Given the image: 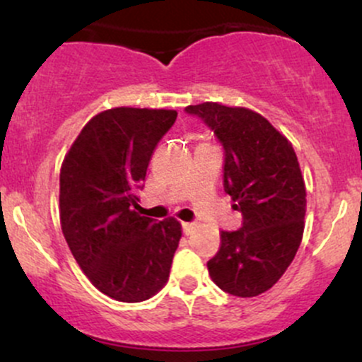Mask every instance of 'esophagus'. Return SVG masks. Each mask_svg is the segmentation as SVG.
<instances>
[{
	"mask_svg": "<svg viewBox=\"0 0 362 362\" xmlns=\"http://www.w3.org/2000/svg\"><path fill=\"white\" fill-rule=\"evenodd\" d=\"M194 230H195V224L194 223H182V231H184L187 236L192 235Z\"/></svg>",
	"mask_w": 362,
	"mask_h": 362,
	"instance_id": "34e87169",
	"label": "esophagus"
}]
</instances>
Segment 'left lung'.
Segmentation results:
<instances>
[{
	"mask_svg": "<svg viewBox=\"0 0 362 362\" xmlns=\"http://www.w3.org/2000/svg\"><path fill=\"white\" fill-rule=\"evenodd\" d=\"M185 112L204 120L221 143L224 192L242 213L238 230L221 231L209 276L233 296H259L281 279L303 238L306 189L296 153L253 110L204 102Z\"/></svg>",
	"mask_w": 362,
	"mask_h": 362,
	"instance_id": "obj_1",
	"label": "left lung"
}]
</instances>
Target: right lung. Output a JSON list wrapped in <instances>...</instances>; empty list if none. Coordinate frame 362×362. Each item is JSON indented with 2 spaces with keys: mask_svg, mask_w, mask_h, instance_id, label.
<instances>
[{
  "mask_svg": "<svg viewBox=\"0 0 362 362\" xmlns=\"http://www.w3.org/2000/svg\"><path fill=\"white\" fill-rule=\"evenodd\" d=\"M175 119V110L163 109L100 112L62 161V235L91 284L117 301L149 300L168 281L180 223H158L132 207L153 151Z\"/></svg>",
  "mask_w": 362,
  "mask_h": 362,
  "instance_id": "right-lung-1",
  "label": "right lung"
}]
</instances>
